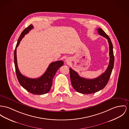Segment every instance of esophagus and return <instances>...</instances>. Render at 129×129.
Listing matches in <instances>:
<instances>
[{"instance_id":"34e87169","label":"esophagus","mask_w":129,"mask_h":129,"mask_svg":"<svg viewBox=\"0 0 129 129\" xmlns=\"http://www.w3.org/2000/svg\"><path fill=\"white\" fill-rule=\"evenodd\" d=\"M67 61H68V62H69V60H67Z\"/></svg>"}]
</instances>
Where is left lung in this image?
I'll use <instances>...</instances> for the list:
<instances>
[{"instance_id": "1", "label": "left lung", "mask_w": 129, "mask_h": 129, "mask_svg": "<svg viewBox=\"0 0 129 129\" xmlns=\"http://www.w3.org/2000/svg\"><path fill=\"white\" fill-rule=\"evenodd\" d=\"M98 34L106 38L109 44L110 61L108 68L102 74L93 79H88L80 77L77 72L69 68L70 77L73 87L77 92L83 94H91L104 88L107 85L112 74L114 66V58L113 45L110 38L101 28L97 29Z\"/></svg>"}]
</instances>
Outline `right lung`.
I'll use <instances>...</instances> for the list:
<instances>
[{
    "instance_id": "right-lung-1",
    "label": "right lung",
    "mask_w": 129,
    "mask_h": 129,
    "mask_svg": "<svg viewBox=\"0 0 129 129\" xmlns=\"http://www.w3.org/2000/svg\"><path fill=\"white\" fill-rule=\"evenodd\" d=\"M33 28V25L30 24L22 32L18 39L14 51V63L16 72L17 80L20 85L26 90L33 94H44L48 93L50 91L52 85L53 79L57 70L63 65V61L58 60L52 62L49 64L45 73L41 77L38 78H29L21 74L17 67V48L22 39Z\"/></svg>"
}]
</instances>
